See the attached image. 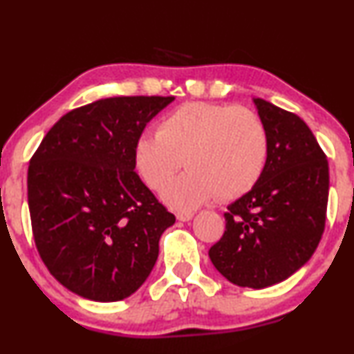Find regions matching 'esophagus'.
I'll list each match as a JSON object with an SVG mask.
<instances>
[{
    "instance_id": "esophagus-1",
    "label": "esophagus",
    "mask_w": 354,
    "mask_h": 354,
    "mask_svg": "<svg viewBox=\"0 0 354 354\" xmlns=\"http://www.w3.org/2000/svg\"><path fill=\"white\" fill-rule=\"evenodd\" d=\"M193 216H194L193 211H178L176 212V219L183 221V223H186V221H191V219H193Z\"/></svg>"
}]
</instances>
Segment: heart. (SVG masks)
Wrapping results in <instances>:
<instances>
[{"instance_id": "obj_1", "label": "heart", "mask_w": 354, "mask_h": 354, "mask_svg": "<svg viewBox=\"0 0 354 354\" xmlns=\"http://www.w3.org/2000/svg\"><path fill=\"white\" fill-rule=\"evenodd\" d=\"M269 150V131L254 110L189 102L165 115L156 133L138 136L133 163L156 191L188 164V172L165 184L161 198L176 209H194L216 196L231 201L249 193L266 171Z\"/></svg>"}]
</instances>
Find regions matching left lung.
Returning <instances> with one entry per match:
<instances>
[{
    "label": "left lung",
    "instance_id": "obj_1",
    "mask_svg": "<svg viewBox=\"0 0 354 354\" xmlns=\"http://www.w3.org/2000/svg\"><path fill=\"white\" fill-rule=\"evenodd\" d=\"M269 131L266 171L227 206L225 231L209 249L212 266L239 287L283 282L310 261L325 231L326 155L299 115L254 99Z\"/></svg>",
    "mask_w": 354,
    "mask_h": 354
}]
</instances>
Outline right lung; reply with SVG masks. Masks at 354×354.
<instances>
[{
    "mask_svg": "<svg viewBox=\"0 0 354 354\" xmlns=\"http://www.w3.org/2000/svg\"><path fill=\"white\" fill-rule=\"evenodd\" d=\"M174 97H110L71 110L29 161L28 204L37 252L57 282L93 301L142 287L174 216L135 173L147 123Z\"/></svg>",
    "mask_w": 354,
    "mask_h": 354,
    "instance_id": "add662e5",
    "label": "right lung"
}]
</instances>
